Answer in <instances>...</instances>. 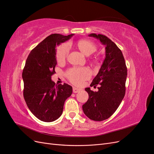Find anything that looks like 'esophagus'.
I'll use <instances>...</instances> for the list:
<instances>
[{"instance_id": "34e87169", "label": "esophagus", "mask_w": 154, "mask_h": 154, "mask_svg": "<svg viewBox=\"0 0 154 154\" xmlns=\"http://www.w3.org/2000/svg\"><path fill=\"white\" fill-rule=\"evenodd\" d=\"M72 91H73L74 93H77L78 92H80L81 91V89H80V88H76V87H73Z\"/></svg>"}]
</instances>
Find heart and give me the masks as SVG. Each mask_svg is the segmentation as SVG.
Masks as SVG:
<instances>
[{"mask_svg":"<svg viewBox=\"0 0 154 154\" xmlns=\"http://www.w3.org/2000/svg\"><path fill=\"white\" fill-rule=\"evenodd\" d=\"M77 46L82 52L86 56H89L97 50L96 45L88 40H80L77 42ZM69 52L68 44L65 43L58 46L56 51V58L58 63H62L66 60ZM67 76L69 80L74 84L81 85L83 81L87 80L91 76L90 71L85 67L73 68L67 72Z\"/></svg>","mask_w":154,"mask_h":154,"instance_id":"1","label":"heart"}]
</instances>
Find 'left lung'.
<instances>
[{"label": "left lung", "mask_w": 154, "mask_h": 154, "mask_svg": "<svg viewBox=\"0 0 154 154\" xmlns=\"http://www.w3.org/2000/svg\"><path fill=\"white\" fill-rule=\"evenodd\" d=\"M88 36L100 40L105 46V58L90 85L96 87L100 85L98 91L85 88L88 100L82 109L88 118L101 122L110 118L122 103L125 94L127 68L122 51L108 37L95 33Z\"/></svg>", "instance_id": "obj_1"}]
</instances>
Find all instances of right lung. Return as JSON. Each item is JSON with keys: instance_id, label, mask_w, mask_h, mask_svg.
Masks as SVG:
<instances>
[{"instance_id": "1", "label": "right lung", "mask_w": 154, "mask_h": 154, "mask_svg": "<svg viewBox=\"0 0 154 154\" xmlns=\"http://www.w3.org/2000/svg\"><path fill=\"white\" fill-rule=\"evenodd\" d=\"M74 34H52L31 50L23 69L24 94L29 109L38 119L52 122L63 112L66 100L72 87L67 83L56 85L51 80L57 66L56 45L70 39Z\"/></svg>"}]
</instances>
